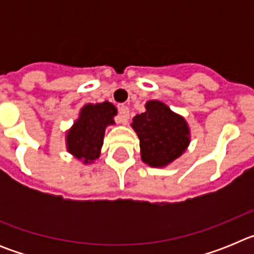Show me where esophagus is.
<instances>
[{"label": "esophagus", "instance_id": "1", "mask_svg": "<svg viewBox=\"0 0 254 254\" xmlns=\"http://www.w3.org/2000/svg\"><path fill=\"white\" fill-rule=\"evenodd\" d=\"M128 118H129V109L128 107H126V105H122L120 108V122L126 125V123L128 122Z\"/></svg>", "mask_w": 254, "mask_h": 254}]
</instances>
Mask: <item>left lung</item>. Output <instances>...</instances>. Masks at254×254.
<instances>
[{
  "mask_svg": "<svg viewBox=\"0 0 254 254\" xmlns=\"http://www.w3.org/2000/svg\"><path fill=\"white\" fill-rule=\"evenodd\" d=\"M146 112L132 120L140 138L141 159L154 168L167 167L187 150L190 141L187 121L159 100H149Z\"/></svg>",
  "mask_w": 254,
  "mask_h": 254,
  "instance_id": "8db88e82",
  "label": "left lung"
}]
</instances>
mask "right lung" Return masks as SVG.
<instances>
[{
    "label": "right lung",
    "instance_id": "1",
    "mask_svg": "<svg viewBox=\"0 0 254 254\" xmlns=\"http://www.w3.org/2000/svg\"><path fill=\"white\" fill-rule=\"evenodd\" d=\"M117 108L112 103L86 104L66 133L67 151L84 164H91L100 156L105 128L114 125Z\"/></svg>",
    "mask_w": 254,
    "mask_h": 254
}]
</instances>
